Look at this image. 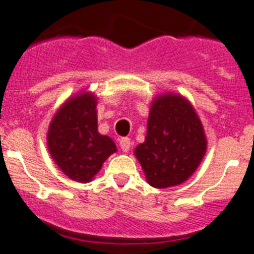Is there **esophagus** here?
Instances as JSON below:
<instances>
[{"instance_id": "34e87169", "label": "esophagus", "mask_w": 254, "mask_h": 254, "mask_svg": "<svg viewBox=\"0 0 254 254\" xmlns=\"http://www.w3.org/2000/svg\"><path fill=\"white\" fill-rule=\"evenodd\" d=\"M119 145H121V149L125 153H128L129 148H131V140L128 137H122L119 140Z\"/></svg>"}]
</instances>
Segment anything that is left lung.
Masks as SVG:
<instances>
[{
    "label": "left lung",
    "instance_id": "left-lung-1",
    "mask_svg": "<svg viewBox=\"0 0 254 254\" xmlns=\"http://www.w3.org/2000/svg\"><path fill=\"white\" fill-rule=\"evenodd\" d=\"M206 146L204 126L192 104L182 94L166 92L153 98L145 141L133 153L148 184L169 188L193 175Z\"/></svg>",
    "mask_w": 254,
    "mask_h": 254
}]
</instances>
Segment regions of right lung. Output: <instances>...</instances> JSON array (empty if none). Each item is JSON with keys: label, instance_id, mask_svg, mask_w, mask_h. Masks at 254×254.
<instances>
[{"label": "right lung", "instance_id": "1", "mask_svg": "<svg viewBox=\"0 0 254 254\" xmlns=\"http://www.w3.org/2000/svg\"><path fill=\"white\" fill-rule=\"evenodd\" d=\"M97 96L80 91L61 105L49 123L47 144L60 170L79 183L91 182L117 145L97 127Z\"/></svg>", "mask_w": 254, "mask_h": 254}]
</instances>
